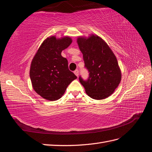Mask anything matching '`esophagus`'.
<instances>
[{
    "label": "esophagus",
    "instance_id": "obj_1",
    "mask_svg": "<svg viewBox=\"0 0 152 152\" xmlns=\"http://www.w3.org/2000/svg\"><path fill=\"white\" fill-rule=\"evenodd\" d=\"M74 73L75 74L76 76L78 77V75H79V70L78 69H76V70L74 71Z\"/></svg>",
    "mask_w": 152,
    "mask_h": 152
}]
</instances>
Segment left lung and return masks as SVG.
Masks as SVG:
<instances>
[{
  "label": "left lung",
  "mask_w": 152,
  "mask_h": 152,
  "mask_svg": "<svg viewBox=\"0 0 152 152\" xmlns=\"http://www.w3.org/2000/svg\"><path fill=\"white\" fill-rule=\"evenodd\" d=\"M77 43L83 55L85 67L89 73L86 80L79 76L80 83L92 99L106 98L119 85L122 77L115 55L99 36L79 38Z\"/></svg>",
  "instance_id": "left-lung-1"
}]
</instances>
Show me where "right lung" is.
I'll list each match as a JSON object with an SVG mask.
<instances>
[{"mask_svg":"<svg viewBox=\"0 0 152 152\" xmlns=\"http://www.w3.org/2000/svg\"><path fill=\"white\" fill-rule=\"evenodd\" d=\"M65 37L47 38L34 57L30 69L33 88L44 99L55 101L64 94L67 86L77 76L69 70L68 62L61 55L63 50L72 43Z\"/></svg>","mask_w":152,"mask_h":152,"instance_id":"1","label":"right lung"}]
</instances>
